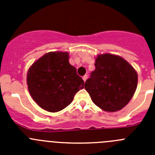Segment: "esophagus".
<instances>
[{"label":"esophagus","mask_w":155,"mask_h":155,"mask_svg":"<svg viewBox=\"0 0 155 155\" xmlns=\"http://www.w3.org/2000/svg\"><path fill=\"white\" fill-rule=\"evenodd\" d=\"M83 78L84 81H85L87 80V75L85 74V75H84V76H83V78Z\"/></svg>","instance_id":"34e87169"}]
</instances>
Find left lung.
I'll use <instances>...</instances> for the list:
<instances>
[{"instance_id": "1", "label": "left lung", "mask_w": 155, "mask_h": 155, "mask_svg": "<svg viewBox=\"0 0 155 155\" xmlns=\"http://www.w3.org/2000/svg\"><path fill=\"white\" fill-rule=\"evenodd\" d=\"M95 70L84 83V88L97 106L107 112L120 110L132 98L137 85V74L122 57L99 55Z\"/></svg>"}]
</instances>
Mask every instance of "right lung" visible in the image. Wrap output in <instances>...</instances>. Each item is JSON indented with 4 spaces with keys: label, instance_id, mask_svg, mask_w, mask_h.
<instances>
[{
    "label": "right lung",
    "instance_id": "obj_1",
    "mask_svg": "<svg viewBox=\"0 0 155 155\" xmlns=\"http://www.w3.org/2000/svg\"><path fill=\"white\" fill-rule=\"evenodd\" d=\"M67 52H50L35 61L27 74L30 94L42 109L56 113L73 101L84 81L69 64Z\"/></svg>",
    "mask_w": 155,
    "mask_h": 155
}]
</instances>
